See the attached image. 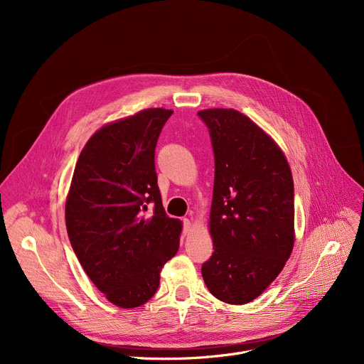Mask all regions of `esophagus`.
Wrapping results in <instances>:
<instances>
[{
	"label": "esophagus",
	"instance_id": "obj_1",
	"mask_svg": "<svg viewBox=\"0 0 364 364\" xmlns=\"http://www.w3.org/2000/svg\"><path fill=\"white\" fill-rule=\"evenodd\" d=\"M193 230V225L188 219H184V235H188Z\"/></svg>",
	"mask_w": 364,
	"mask_h": 364
}]
</instances>
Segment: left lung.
<instances>
[{"label": "left lung", "mask_w": 364, "mask_h": 364, "mask_svg": "<svg viewBox=\"0 0 364 364\" xmlns=\"http://www.w3.org/2000/svg\"><path fill=\"white\" fill-rule=\"evenodd\" d=\"M215 151L209 230L215 252L203 264L218 299L243 305L281 274L295 242L294 180L281 146L236 109L198 111Z\"/></svg>", "instance_id": "8db88e82"}]
</instances>
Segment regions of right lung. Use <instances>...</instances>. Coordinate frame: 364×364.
Returning <instances> with one entry per match:
<instances>
[{"mask_svg":"<svg viewBox=\"0 0 364 364\" xmlns=\"http://www.w3.org/2000/svg\"><path fill=\"white\" fill-rule=\"evenodd\" d=\"M171 114L148 108L99 128L79 155L66 197V228L79 262L119 308L152 298L180 246L183 223L166 215L154 166Z\"/></svg>","mask_w":364,"mask_h":364,"instance_id":"1","label":"right lung"}]
</instances>
